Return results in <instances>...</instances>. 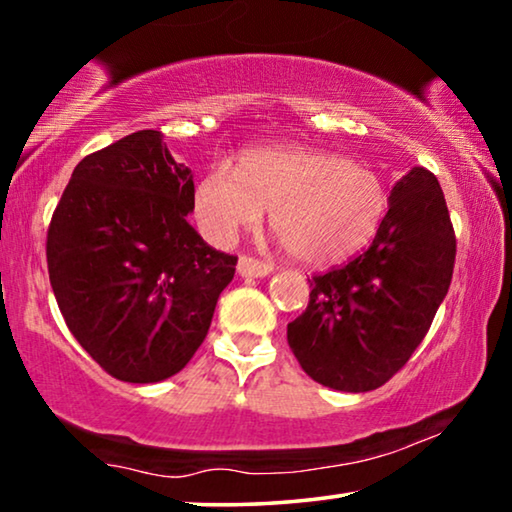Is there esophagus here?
Segmentation results:
<instances>
[{"label": "esophagus", "mask_w": 512, "mask_h": 512, "mask_svg": "<svg viewBox=\"0 0 512 512\" xmlns=\"http://www.w3.org/2000/svg\"><path fill=\"white\" fill-rule=\"evenodd\" d=\"M238 272L242 277H265V274L272 272V263L268 261H261V258L256 256H240L238 261Z\"/></svg>", "instance_id": "obj_1"}]
</instances>
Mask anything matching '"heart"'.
<instances>
[{"label": "heart", "mask_w": 512, "mask_h": 512, "mask_svg": "<svg viewBox=\"0 0 512 512\" xmlns=\"http://www.w3.org/2000/svg\"><path fill=\"white\" fill-rule=\"evenodd\" d=\"M270 210L272 231L295 258L328 265L376 238L390 189L374 168L311 147H258L242 154L238 173L212 166L198 182L194 214L212 242L226 244Z\"/></svg>", "instance_id": "obj_1"}]
</instances>
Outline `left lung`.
Masks as SVG:
<instances>
[{
  "instance_id": "left-lung-1",
  "label": "left lung",
  "mask_w": 512,
  "mask_h": 512,
  "mask_svg": "<svg viewBox=\"0 0 512 512\" xmlns=\"http://www.w3.org/2000/svg\"><path fill=\"white\" fill-rule=\"evenodd\" d=\"M455 251L439 180L413 168L392 189L374 242L342 268L311 274L309 305L286 332L307 376L344 392L390 381L446 298Z\"/></svg>"
}]
</instances>
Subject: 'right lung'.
<instances>
[{
    "mask_svg": "<svg viewBox=\"0 0 512 512\" xmlns=\"http://www.w3.org/2000/svg\"><path fill=\"white\" fill-rule=\"evenodd\" d=\"M191 210V170L154 129L87 154L55 207L50 286L71 335L117 381L184 369L231 284L238 256L210 247Z\"/></svg>",
    "mask_w": 512,
    "mask_h": 512,
    "instance_id": "1",
    "label": "right lung"
}]
</instances>
